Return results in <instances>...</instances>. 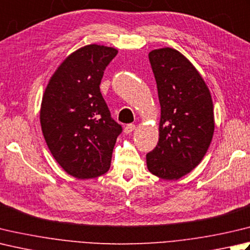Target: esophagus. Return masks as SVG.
Segmentation results:
<instances>
[{"mask_svg": "<svg viewBox=\"0 0 250 250\" xmlns=\"http://www.w3.org/2000/svg\"><path fill=\"white\" fill-rule=\"evenodd\" d=\"M134 129H135V125H128L125 128V134H130V133H132V132L134 131Z\"/></svg>", "mask_w": 250, "mask_h": 250, "instance_id": "esophagus-1", "label": "esophagus"}]
</instances>
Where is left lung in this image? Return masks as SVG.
I'll use <instances>...</instances> for the list:
<instances>
[{
    "instance_id": "left-lung-1",
    "label": "left lung",
    "mask_w": 250,
    "mask_h": 250,
    "mask_svg": "<svg viewBox=\"0 0 250 250\" xmlns=\"http://www.w3.org/2000/svg\"><path fill=\"white\" fill-rule=\"evenodd\" d=\"M149 62L160 104L159 141L146 155L150 173L175 181L196 168L214 132L213 104L206 82L192 62L172 47L153 50Z\"/></svg>"
}]
</instances>
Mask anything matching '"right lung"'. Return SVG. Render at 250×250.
<instances>
[{
  "label": "right lung",
  "instance_id": "obj_1",
  "mask_svg": "<svg viewBox=\"0 0 250 250\" xmlns=\"http://www.w3.org/2000/svg\"><path fill=\"white\" fill-rule=\"evenodd\" d=\"M118 50L89 44L69 54L43 93L40 124L53 157L71 177L89 180L108 171L121 126L100 90Z\"/></svg>",
  "mask_w": 250,
  "mask_h": 250
}]
</instances>
